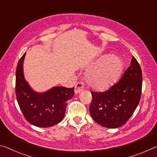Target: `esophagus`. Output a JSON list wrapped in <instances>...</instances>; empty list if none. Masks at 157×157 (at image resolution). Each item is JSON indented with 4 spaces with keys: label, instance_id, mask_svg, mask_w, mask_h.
Masks as SVG:
<instances>
[{
    "label": "esophagus",
    "instance_id": "esophagus-1",
    "mask_svg": "<svg viewBox=\"0 0 157 157\" xmlns=\"http://www.w3.org/2000/svg\"><path fill=\"white\" fill-rule=\"evenodd\" d=\"M84 88L83 83L82 82H78L75 86V88H74V92H75L76 94H78L83 90Z\"/></svg>",
    "mask_w": 157,
    "mask_h": 157
}]
</instances>
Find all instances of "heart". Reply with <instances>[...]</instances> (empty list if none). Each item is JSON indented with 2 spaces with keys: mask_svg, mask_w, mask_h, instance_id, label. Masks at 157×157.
<instances>
[{
  "mask_svg": "<svg viewBox=\"0 0 157 157\" xmlns=\"http://www.w3.org/2000/svg\"><path fill=\"white\" fill-rule=\"evenodd\" d=\"M122 69V63L119 58L114 55L106 56L89 69L86 81L91 88L104 90L117 80Z\"/></svg>",
  "mask_w": 157,
  "mask_h": 157,
  "instance_id": "heart-1",
  "label": "heart"
}]
</instances>
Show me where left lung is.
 Listing matches in <instances>:
<instances>
[{"label": "left lung", "mask_w": 157, "mask_h": 157, "mask_svg": "<svg viewBox=\"0 0 157 157\" xmlns=\"http://www.w3.org/2000/svg\"><path fill=\"white\" fill-rule=\"evenodd\" d=\"M142 81L140 65L133 56L130 66L117 83L105 92L91 91L89 110L92 119L107 128L124 125L139 104Z\"/></svg>", "instance_id": "8db88e82"}]
</instances>
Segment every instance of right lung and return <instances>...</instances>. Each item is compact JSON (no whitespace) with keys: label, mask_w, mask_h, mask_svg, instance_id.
<instances>
[{"label":"right lung","mask_w":157,"mask_h":157,"mask_svg":"<svg viewBox=\"0 0 157 157\" xmlns=\"http://www.w3.org/2000/svg\"><path fill=\"white\" fill-rule=\"evenodd\" d=\"M25 53L18 63L16 70L17 99L21 110L28 122L38 127H50L61 122L65 117L68 101L74 94V88L53 87L44 92L31 88L24 75Z\"/></svg>","instance_id":"obj_1"}]
</instances>
